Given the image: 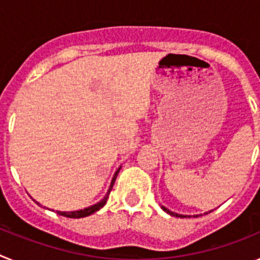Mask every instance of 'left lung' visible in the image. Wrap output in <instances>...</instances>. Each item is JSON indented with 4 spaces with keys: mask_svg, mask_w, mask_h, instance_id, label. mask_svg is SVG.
I'll use <instances>...</instances> for the list:
<instances>
[{
    "mask_svg": "<svg viewBox=\"0 0 260 260\" xmlns=\"http://www.w3.org/2000/svg\"><path fill=\"white\" fill-rule=\"evenodd\" d=\"M161 208H162V210H164L167 213H169V215H172V216H176V217H187V216H186V215H178V213L172 212V211H169V210H168V208H165L164 206H161ZM189 217H190V216H189ZM194 217H198V216H194Z\"/></svg>",
    "mask_w": 260,
    "mask_h": 260,
    "instance_id": "1",
    "label": "left lung"
}]
</instances>
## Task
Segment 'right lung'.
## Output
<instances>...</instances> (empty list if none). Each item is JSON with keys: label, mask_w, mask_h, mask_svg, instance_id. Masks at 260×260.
<instances>
[{"label": "right lung", "mask_w": 260, "mask_h": 260, "mask_svg": "<svg viewBox=\"0 0 260 260\" xmlns=\"http://www.w3.org/2000/svg\"><path fill=\"white\" fill-rule=\"evenodd\" d=\"M119 169L121 168H118V171L114 173L113 176V180H112V182H110V186H109V190H108L107 195H105L104 198L102 199V201L99 202V203L93 204V206H91V207H87L84 208V210H79V211H71V212H62V211H57V213L61 216H65V217H73V219H80V217H86V216H89V215H92L93 212H96V211H99L100 208H103L105 206V203H107V199H108V195H109L110 190H112V187H113L114 185V181H116V177L117 174H118ZM38 203V202H36ZM39 204V203H38Z\"/></svg>", "instance_id": "right-lung-1"}]
</instances>
